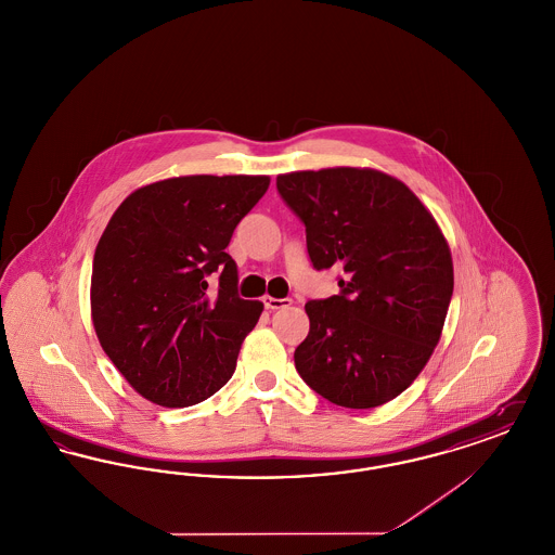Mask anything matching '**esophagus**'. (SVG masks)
<instances>
[{
    "mask_svg": "<svg viewBox=\"0 0 555 555\" xmlns=\"http://www.w3.org/2000/svg\"><path fill=\"white\" fill-rule=\"evenodd\" d=\"M264 306L266 310H281V308H289L291 299L289 297H285V299H276V297L266 295Z\"/></svg>",
    "mask_w": 555,
    "mask_h": 555,
    "instance_id": "34e87169",
    "label": "esophagus"
}]
</instances>
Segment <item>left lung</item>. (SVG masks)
I'll return each instance as SVG.
<instances>
[{
    "label": "left lung",
    "instance_id": "obj_1",
    "mask_svg": "<svg viewBox=\"0 0 555 555\" xmlns=\"http://www.w3.org/2000/svg\"><path fill=\"white\" fill-rule=\"evenodd\" d=\"M276 189L306 224L314 268H344L339 295L306 304L310 333L295 369L335 405L396 399L423 372L448 317L453 264L437 220L372 168L279 175Z\"/></svg>",
    "mask_w": 555,
    "mask_h": 555
}]
</instances>
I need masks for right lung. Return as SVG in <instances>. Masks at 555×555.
<instances>
[{"label": "right lung", "mask_w": 555, "mask_h": 555, "mask_svg": "<svg viewBox=\"0 0 555 555\" xmlns=\"http://www.w3.org/2000/svg\"><path fill=\"white\" fill-rule=\"evenodd\" d=\"M268 185L270 177L249 175L177 177L132 191L112 214L93 256L91 318L139 396L186 408L233 376L264 304L238 297L224 249Z\"/></svg>", "instance_id": "add662e5"}]
</instances>
